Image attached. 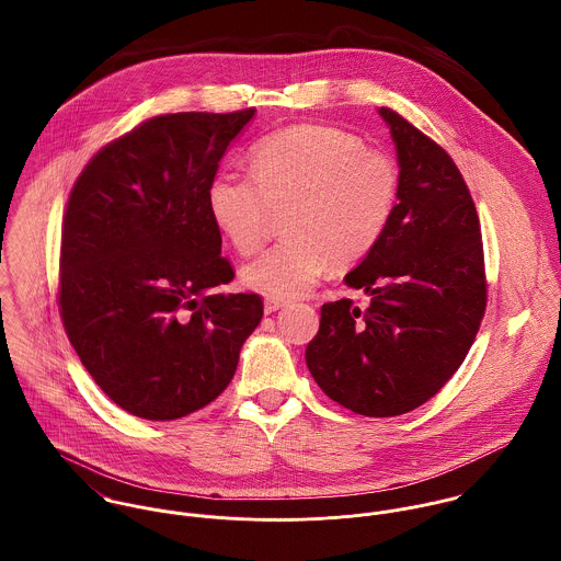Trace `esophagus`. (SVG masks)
Instances as JSON below:
<instances>
[{
    "label": "esophagus",
    "mask_w": 561,
    "mask_h": 561,
    "mask_svg": "<svg viewBox=\"0 0 561 561\" xmlns=\"http://www.w3.org/2000/svg\"><path fill=\"white\" fill-rule=\"evenodd\" d=\"M283 307H285V302L267 298V300H265V305H263V311H265V316H272V313H276L278 309H283Z\"/></svg>",
    "instance_id": "esophagus-1"
}]
</instances>
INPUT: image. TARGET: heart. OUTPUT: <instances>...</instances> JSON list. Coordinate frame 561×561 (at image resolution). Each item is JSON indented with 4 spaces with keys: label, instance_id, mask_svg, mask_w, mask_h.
<instances>
[{
    "label": "heart",
    "instance_id": "b5f03b06",
    "mask_svg": "<svg viewBox=\"0 0 561 561\" xmlns=\"http://www.w3.org/2000/svg\"><path fill=\"white\" fill-rule=\"evenodd\" d=\"M400 194L398 163L345 131L300 125L263 138L250 176L220 172L207 187L216 229L240 252L265 240L272 214L287 240L241 270L245 287L272 298L307 296L330 267L365 259L387 231Z\"/></svg>",
    "mask_w": 561,
    "mask_h": 561
}]
</instances>
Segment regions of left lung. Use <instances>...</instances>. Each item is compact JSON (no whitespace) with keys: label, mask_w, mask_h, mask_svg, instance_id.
Wrapping results in <instances>:
<instances>
[{"label":"left lung","mask_w":561,"mask_h":561,"mask_svg":"<svg viewBox=\"0 0 561 561\" xmlns=\"http://www.w3.org/2000/svg\"><path fill=\"white\" fill-rule=\"evenodd\" d=\"M378 112L398 151L400 203L376 248L345 274L371 305H323L307 367L343 408L398 416L434 398L467 358L485 274L480 218L458 165L398 112Z\"/></svg>","instance_id":"left-lung-1"}]
</instances>
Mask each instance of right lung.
<instances>
[{"mask_svg":"<svg viewBox=\"0 0 561 561\" xmlns=\"http://www.w3.org/2000/svg\"><path fill=\"white\" fill-rule=\"evenodd\" d=\"M254 110L145 121L81 170L62 222L60 316L101 391L172 421L216 400L263 318L256 294H218L236 272L207 187Z\"/></svg>","mask_w":561,"mask_h":561,"instance_id":"right-lung-1","label":"right lung"}]
</instances>
